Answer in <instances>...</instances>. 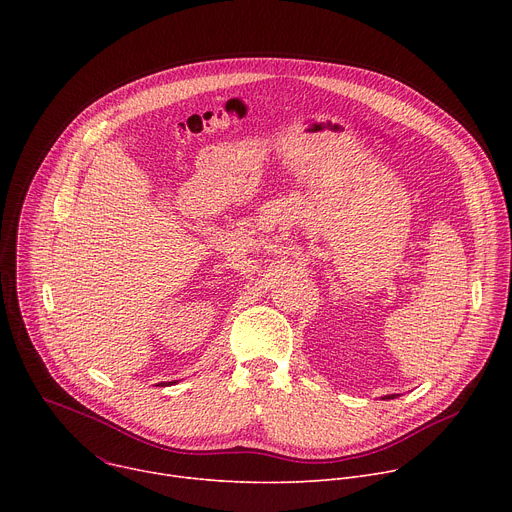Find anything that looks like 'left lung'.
<instances>
[{
	"label": "left lung",
	"instance_id": "1",
	"mask_svg": "<svg viewBox=\"0 0 512 512\" xmlns=\"http://www.w3.org/2000/svg\"><path fill=\"white\" fill-rule=\"evenodd\" d=\"M383 399H395V395H385Z\"/></svg>",
	"mask_w": 512,
	"mask_h": 512
}]
</instances>
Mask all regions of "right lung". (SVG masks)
Segmentation results:
<instances>
[{
    "label": "right lung",
    "instance_id": "obj_1",
    "mask_svg": "<svg viewBox=\"0 0 512 512\" xmlns=\"http://www.w3.org/2000/svg\"><path fill=\"white\" fill-rule=\"evenodd\" d=\"M158 385H162V387H166V385H174V383H158Z\"/></svg>",
    "mask_w": 512,
    "mask_h": 512
}]
</instances>
